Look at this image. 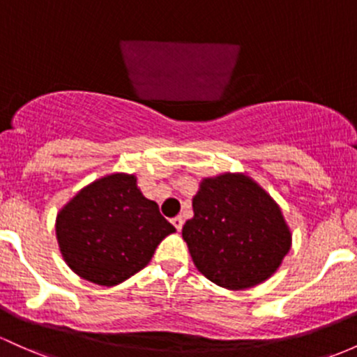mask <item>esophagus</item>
<instances>
[{
	"label": "esophagus",
	"instance_id": "esophagus-1",
	"mask_svg": "<svg viewBox=\"0 0 357 357\" xmlns=\"http://www.w3.org/2000/svg\"><path fill=\"white\" fill-rule=\"evenodd\" d=\"M171 223H172V225H174V229L179 232V230L183 229V223H185V220H183V217H174L171 220Z\"/></svg>",
	"mask_w": 357,
	"mask_h": 357
}]
</instances>
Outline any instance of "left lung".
Wrapping results in <instances>:
<instances>
[{
  "mask_svg": "<svg viewBox=\"0 0 357 357\" xmlns=\"http://www.w3.org/2000/svg\"><path fill=\"white\" fill-rule=\"evenodd\" d=\"M193 211L183 238L198 271L222 288L262 283L291 248V232L278 203L245 174L203 179Z\"/></svg>",
  "mask_w": 357,
  "mask_h": 357,
  "instance_id": "8db88e82",
  "label": "left lung"
}]
</instances>
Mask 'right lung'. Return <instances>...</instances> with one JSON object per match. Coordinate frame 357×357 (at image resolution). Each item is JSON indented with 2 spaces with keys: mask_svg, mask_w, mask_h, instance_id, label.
<instances>
[{
  "mask_svg": "<svg viewBox=\"0 0 357 357\" xmlns=\"http://www.w3.org/2000/svg\"><path fill=\"white\" fill-rule=\"evenodd\" d=\"M176 232L147 199L134 174L105 176L57 213L59 249L77 276L101 287L123 283L149 264L164 237Z\"/></svg>",
  "mask_w": 357,
  "mask_h": 357,
  "instance_id": "1",
  "label": "right lung"
}]
</instances>
